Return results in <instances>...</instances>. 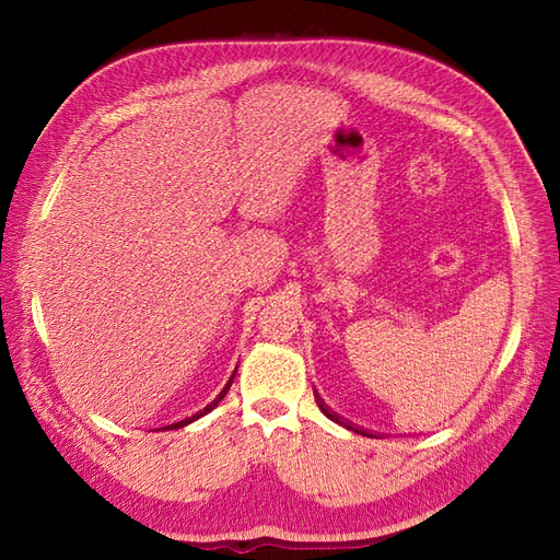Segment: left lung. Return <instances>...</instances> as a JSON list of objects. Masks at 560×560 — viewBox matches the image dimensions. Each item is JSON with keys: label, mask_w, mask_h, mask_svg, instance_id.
Segmentation results:
<instances>
[{"label": "left lung", "mask_w": 560, "mask_h": 560, "mask_svg": "<svg viewBox=\"0 0 560 560\" xmlns=\"http://www.w3.org/2000/svg\"><path fill=\"white\" fill-rule=\"evenodd\" d=\"M317 406H319V409H322V413H327L331 420H336V422H341V420H338V418H334L327 409H325V404H322V401H317ZM341 425L343 428H348V430H352V432H358V434H362V436H374V434H371V432H364V430H358V428H352V425H348V422H341Z\"/></svg>", "instance_id": "8db88e82"}]
</instances>
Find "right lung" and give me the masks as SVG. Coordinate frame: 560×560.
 I'll list each match as a JSON object with an SVG mask.
<instances>
[{"mask_svg": "<svg viewBox=\"0 0 560 560\" xmlns=\"http://www.w3.org/2000/svg\"><path fill=\"white\" fill-rule=\"evenodd\" d=\"M233 378H235V371H233V376L229 378V383L224 385V389H222V393H219L208 406H206V409H202V411H198L196 416H191V418H184V420H179V422H173V425H167V430H179V428H184V425H189V422H194V420H198V418H202V416H206V413H210L212 409H214V406L219 404V401H222L224 397H226V393H229V387H231V383H233Z\"/></svg>", "mask_w": 560, "mask_h": 560, "instance_id": "right-lung-1", "label": "right lung"}]
</instances>
